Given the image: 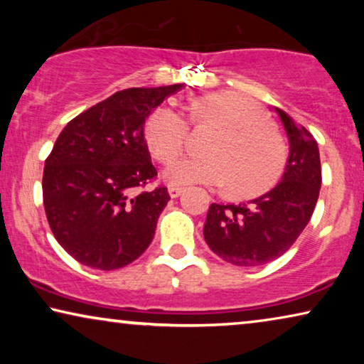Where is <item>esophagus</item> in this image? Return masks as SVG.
<instances>
[{
	"instance_id": "obj_1",
	"label": "esophagus",
	"mask_w": 364,
	"mask_h": 364,
	"mask_svg": "<svg viewBox=\"0 0 364 364\" xmlns=\"http://www.w3.org/2000/svg\"><path fill=\"white\" fill-rule=\"evenodd\" d=\"M183 192L182 187H177V186H168V196L172 198H177L181 193Z\"/></svg>"
}]
</instances>
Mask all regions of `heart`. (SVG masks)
Listing matches in <instances>:
<instances>
[{"label":"heart","instance_id":"b5f03b06","mask_svg":"<svg viewBox=\"0 0 364 364\" xmlns=\"http://www.w3.org/2000/svg\"><path fill=\"white\" fill-rule=\"evenodd\" d=\"M192 124H212L220 134L208 144V157H186L168 166L166 177L177 186L205 183L237 197H255L280 181L287 164L283 142L270 119L252 99L217 92L187 107ZM191 126L171 106H159L144 124V139L157 161L171 162L187 146Z\"/></svg>","mask_w":364,"mask_h":364}]
</instances>
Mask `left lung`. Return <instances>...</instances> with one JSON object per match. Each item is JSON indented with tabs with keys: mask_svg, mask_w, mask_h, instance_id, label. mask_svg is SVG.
Segmentation results:
<instances>
[{
	"mask_svg": "<svg viewBox=\"0 0 364 364\" xmlns=\"http://www.w3.org/2000/svg\"><path fill=\"white\" fill-rule=\"evenodd\" d=\"M275 111L290 142L282 181L248 203H212L203 225L210 250L237 267H258L283 255L310 222L320 196L321 164L315 137L285 111Z\"/></svg>",
	"mask_w": 364,
	"mask_h": 364,
	"instance_id": "1",
	"label": "left lung"
}]
</instances>
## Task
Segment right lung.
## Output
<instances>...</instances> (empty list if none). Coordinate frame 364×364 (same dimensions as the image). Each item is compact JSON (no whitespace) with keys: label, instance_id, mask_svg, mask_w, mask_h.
I'll return each instance as SVG.
<instances>
[{"label":"right lung","instance_id":"1","mask_svg":"<svg viewBox=\"0 0 364 364\" xmlns=\"http://www.w3.org/2000/svg\"><path fill=\"white\" fill-rule=\"evenodd\" d=\"M182 84L131 87L68 122L44 162L43 203L64 250L82 265L117 270L146 252L167 187L142 191L157 176L144 122Z\"/></svg>","mask_w":364,"mask_h":364}]
</instances>
